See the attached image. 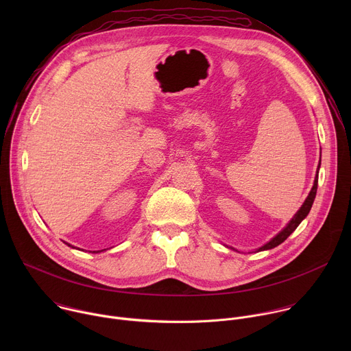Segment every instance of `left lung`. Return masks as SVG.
<instances>
[{"mask_svg":"<svg viewBox=\"0 0 351 351\" xmlns=\"http://www.w3.org/2000/svg\"><path fill=\"white\" fill-rule=\"evenodd\" d=\"M319 167H321V161H319V164H318V169H317V175H315V179H314V184H313L311 191L308 193L307 198L304 199L303 206L300 207V210L293 215V218L286 223V226H285L276 236H274L268 243H265L264 245H261L260 248H257V252H264V250H271V248L279 245L280 243H283V241L295 230V228H297L300 223H302V221L308 215V213H310V210H311V207H313L314 199H315V194H317ZM230 248H232V247H230ZM233 250H234V248H233Z\"/></svg>","mask_w":351,"mask_h":351,"instance_id":"8db88e82","label":"left lung"}]
</instances>
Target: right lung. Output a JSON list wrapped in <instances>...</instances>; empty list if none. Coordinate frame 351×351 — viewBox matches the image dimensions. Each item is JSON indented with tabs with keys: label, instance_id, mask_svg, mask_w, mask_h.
I'll return each instance as SVG.
<instances>
[{
	"label": "right lung",
	"instance_id": "right-lung-1",
	"mask_svg": "<svg viewBox=\"0 0 351 351\" xmlns=\"http://www.w3.org/2000/svg\"><path fill=\"white\" fill-rule=\"evenodd\" d=\"M64 243H65V244H68V245H69V247H72V248H75V247H73V245H72V244H69V243H66V241H64ZM104 250H106V248H104ZM104 250H99V252H93V253H101V252H104Z\"/></svg>",
	"mask_w": 351,
	"mask_h": 351
}]
</instances>
